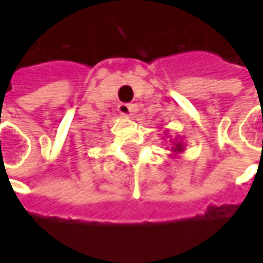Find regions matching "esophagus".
Segmentation results:
<instances>
[{"mask_svg":"<svg viewBox=\"0 0 263 263\" xmlns=\"http://www.w3.org/2000/svg\"><path fill=\"white\" fill-rule=\"evenodd\" d=\"M135 111H137V105H134V104H120L118 105V112L124 117H132Z\"/></svg>","mask_w":263,"mask_h":263,"instance_id":"obj_1","label":"esophagus"}]
</instances>
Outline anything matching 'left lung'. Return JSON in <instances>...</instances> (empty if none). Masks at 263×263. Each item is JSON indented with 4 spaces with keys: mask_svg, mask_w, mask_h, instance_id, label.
Masks as SVG:
<instances>
[{
    "mask_svg": "<svg viewBox=\"0 0 263 263\" xmlns=\"http://www.w3.org/2000/svg\"><path fill=\"white\" fill-rule=\"evenodd\" d=\"M169 142L172 143L171 152H173L175 155L182 154V152H184V148H186V145H184V142H183V139L180 137L169 138Z\"/></svg>",
    "mask_w": 263,
    "mask_h": 263,
    "instance_id": "obj_1",
    "label": "left lung"
}]
</instances>
